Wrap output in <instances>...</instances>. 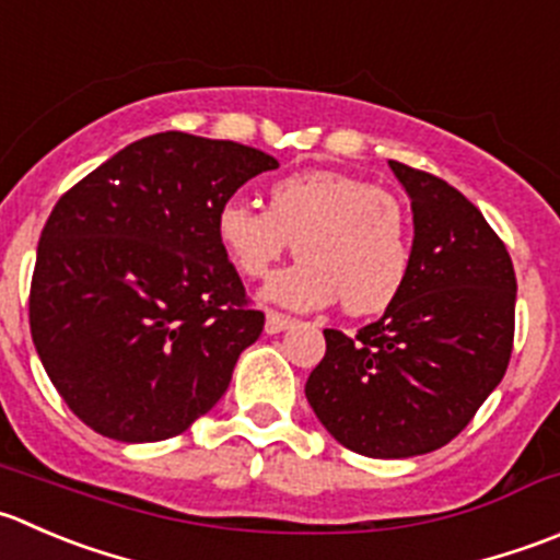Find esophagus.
Wrapping results in <instances>:
<instances>
[{"mask_svg": "<svg viewBox=\"0 0 560 560\" xmlns=\"http://www.w3.org/2000/svg\"><path fill=\"white\" fill-rule=\"evenodd\" d=\"M292 323H295V319L292 317H284V314H279V312H268L265 314V334H281V330H287V328H292Z\"/></svg>", "mask_w": 560, "mask_h": 560, "instance_id": "esophagus-1", "label": "esophagus"}]
</instances>
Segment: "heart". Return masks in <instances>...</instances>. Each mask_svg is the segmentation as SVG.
<instances>
[{
    "label": "heart",
    "mask_w": 560,
    "mask_h": 560,
    "mask_svg": "<svg viewBox=\"0 0 560 560\" xmlns=\"http://www.w3.org/2000/svg\"><path fill=\"white\" fill-rule=\"evenodd\" d=\"M221 248L248 279H265L295 243L298 259L265 284V301L317 312H383L410 273V224L390 194L361 177L312 170L279 177L268 210L243 197L215 213Z\"/></svg>",
    "instance_id": "heart-1"
}]
</instances>
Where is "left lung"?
<instances>
[{"label": "left lung", "instance_id": "left-lung-1", "mask_svg": "<svg viewBox=\"0 0 560 560\" xmlns=\"http://www.w3.org/2000/svg\"><path fill=\"white\" fill-rule=\"evenodd\" d=\"M388 166L410 197V273L355 339L323 330L306 399L345 448L405 459L457 438L503 380L517 279L501 237L457 188L399 161Z\"/></svg>", "mask_w": 560, "mask_h": 560}]
</instances>
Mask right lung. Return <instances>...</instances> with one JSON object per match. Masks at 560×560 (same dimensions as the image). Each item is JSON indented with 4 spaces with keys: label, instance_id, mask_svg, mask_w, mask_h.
<instances>
[{
    "label": "right lung",
    "instance_id": "obj_1",
    "mask_svg": "<svg viewBox=\"0 0 560 560\" xmlns=\"http://www.w3.org/2000/svg\"><path fill=\"white\" fill-rule=\"evenodd\" d=\"M262 150L144 136L75 183L37 243L30 328L70 410L101 435L155 443L186 432L230 388L265 314L215 235V213Z\"/></svg>",
    "mask_w": 560,
    "mask_h": 560
}]
</instances>
